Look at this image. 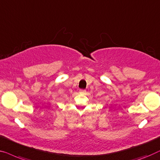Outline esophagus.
<instances>
[{
  "mask_svg": "<svg viewBox=\"0 0 160 160\" xmlns=\"http://www.w3.org/2000/svg\"><path fill=\"white\" fill-rule=\"evenodd\" d=\"M80 93H85V90H84V89H80Z\"/></svg>",
  "mask_w": 160,
  "mask_h": 160,
  "instance_id": "1",
  "label": "esophagus"
}]
</instances>
